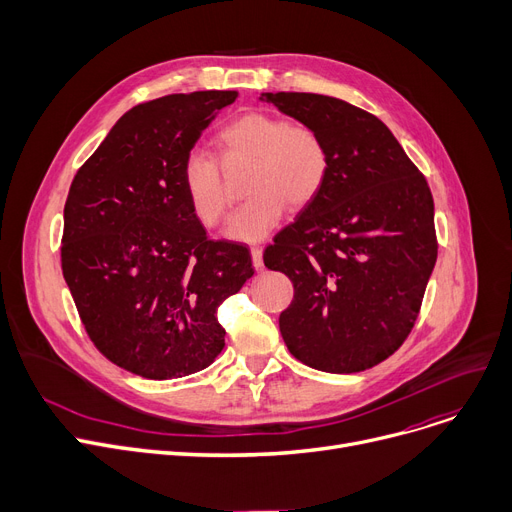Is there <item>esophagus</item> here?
Here are the masks:
<instances>
[{"label": "esophagus", "instance_id": "1", "mask_svg": "<svg viewBox=\"0 0 512 512\" xmlns=\"http://www.w3.org/2000/svg\"><path fill=\"white\" fill-rule=\"evenodd\" d=\"M251 257H253V265L259 270V267L263 265V251H261V247L253 245V247H251Z\"/></svg>", "mask_w": 512, "mask_h": 512}]
</instances>
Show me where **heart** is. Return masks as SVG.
Returning a JSON list of instances; mask_svg holds the SVG:
<instances>
[{"mask_svg":"<svg viewBox=\"0 0 512 512\" xmlns=\"http://www.w3.org/2000/svg\"><path fill=\"white\" fill-rule=\"evenodd\" d=\"M220 159H253L247 178V203L228 224L234 240H259L270 234L286 205L303 209L315 201L330 172V153L321 134L305 124H294L278 114L251 112L226 124L215 137ZM182 191L195 218L218 226L230 211L232 197L224 186L215 159L193 151L182 161Z\"/></svg>","mask_w":512,"mask_h":512,"instance_id":"obj_1","label":"heart"}]
</instances>
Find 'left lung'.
Instances as JSON below:
<instances>
[{
  "label": "left lung",
  "instance_id": "8db88e82",
  "mask_svg": "<svg viewBox=\"0 0 512 512\" xmlns=\"http://www.w3.org/2000/svg\"><path fill=\"white\" fill-rule=\"evenodd\" d=\"M317 130L330 153L324 188L263 253L294 299L280 313L292 357L328 373L388 359L411 334L438 257L427 180L373 114L336 97L263 93Z\"/></svg>",
  "mask_w": 512,
  "mask_h": 512
}]
</instances>
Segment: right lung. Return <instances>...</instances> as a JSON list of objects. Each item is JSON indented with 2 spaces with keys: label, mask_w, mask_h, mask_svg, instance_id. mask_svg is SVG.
Here are the masks:
<instances>
[{
  "label": "right lung",
  "mask_w": 512,
  "mask_h": 512,
  "mask_svg": "<svg viewBox=\"0 0 512 512\" xmlns=\"http://www.w3.org/2000/svg\"><path fill=\"white\" fill-rule=\"evenodd\" d=\"M236 95L134 105L72 180L64 280L99 353L141 378H182L218 359V307L253 276L245 245L207 238L180 180L184 157Z\"/></svg>",
  "instance_id": "right-lung-1"
}]
</instances>
